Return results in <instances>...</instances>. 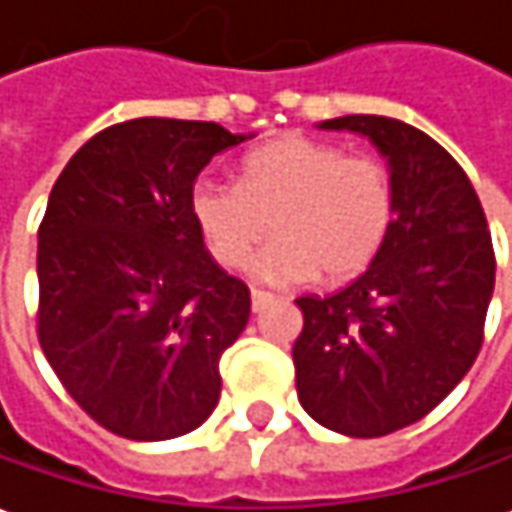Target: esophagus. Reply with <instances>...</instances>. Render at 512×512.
<instances>
[{
    "label": "esophagus",
    "instance_id": "34e87169",
    "mask_svg": "<svg viewBox=\"0 0 512 512\" xmlns=\"http://www.w3.org/2000/svg\"><path fill=\"white\" fill-rule=\"evenodd\" d=\"M277 300L274 294H269V291H260V288H252V311L255 314H260V311H266L271 302Z\"/></svg>",
    "mask_w": 512,
    "mask_h": 512
}]
</instances>
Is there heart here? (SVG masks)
Returning a JSON list of instances; mask_svg holds the SVG:
<instances>
[{"mask_svg": "<svg viewBox=\"0 0 512 512\" xmlns=\"http://www.w3.org/2000/svg\"><path fill=\"white\" fill-rule=\"evenodd\" d=\"M190 215L212 260L241 269L252 260L269 285L347 280L373 263L395 218L392 173L373 156H347L333 142L285 134L241 162L238 184L198 179Z\"/></svg>", "mask_w": 512, "mask_h": 512, "instance_id": "obj_1", "label": "heart"}]
</instances>
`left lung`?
Returning a JSON list of instances; mask_svg holds the SVG:
<instances>
[{
    "label": "left lung",
    "mask_w": 512,
    "mask_h": 512,
    "mask_svg": "<svg viewBox=\"0 0 512 512\" xmlns=\"http://www.w3.org/2000/svg\"><path fill=\"white\" fill-rule=\"evenodd\" d=\"M319 128L373 139L392 173L395 218L356 283L297 300V395L325 429L384 437L429 415L471 370L496 257L471 179L429 134L378 114Z\"/></svg>",
    "instance_id": "1"
}]
</instances>
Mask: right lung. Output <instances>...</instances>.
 Segmentation results:
<instances>
[{"mask_svg": "<svg viewBox=\"0 0 512 512\" xmlns=\"http://www.w3.org/2000/svg\"><path fill=\"white\" fill-rule=\"evenodd\" d=\"M243 134L139 117L69 159L38 227V342L86 415L125 440L198 429L252 300L207 252L190 190Z\"/></svg>", "mask_w": 512, "mask_h": 512, "instance_id": "right-lung-1", "label": "right lung"}]
</instances>
